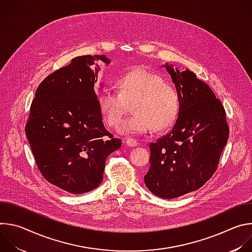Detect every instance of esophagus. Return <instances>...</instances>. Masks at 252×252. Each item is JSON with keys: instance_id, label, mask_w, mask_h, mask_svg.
I'll return each mask as SVG.
<instances>
[{"instance_id": "esophagus-1", "label": "esophagus", "mask_w": 252, "mask_h": 252, "mask_svg": "<svg viewBox=\"0 0 252 252\" xmlns=\"http://www.w3.org/2000/svg\"><path fill=\"white\" fill-rule=\"evenodd\" d=\"M126 143L127 147H130V148H134V147L138 146V142L133 138H126Z\"/></svg>"}]
</instances>
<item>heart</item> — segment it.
<instances>
[{"label":"heart","instance_id":"obj_1","mask_svg":"<svg viewBox=\"0 0 252 252\" xmlns=\"http://www.w3.org/2000/svg\"><path fill=\"white\" fill-rule=\"evenodd\" d=\"M119 91L103 90L98 97L100 112L111 126H116L127 111L128 102H134V115L126 119L119 131L124 134H143L168 128L175 122L181 101L177 91L147 67H137L122 76Z\"/></svg>","mask_w":252,"mask_h":252}]
</instances>
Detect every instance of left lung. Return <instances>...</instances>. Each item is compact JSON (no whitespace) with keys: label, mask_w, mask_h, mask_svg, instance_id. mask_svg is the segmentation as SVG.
Here are the masks:
<instances>
[{"label":"left lung","mask_w":252,"mask_h":252,"mask_svg":"<svg viewBox=\"0 0 252 252\" xmlns=\"http://www.w3.org/2000/svg\"><path fill=\"white\" fill-rule=\"evenodd\" d=\"M179 95L172 129L150 145L145 184L155 195L175 198L201 188L213 175L226 146L229 127L221 101L189 69L165 63Z\"/></svg>","instance_id":"obj_1"}]
</instances>
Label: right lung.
<instances>
[{
	"label": "right lung",
	"instance_id": "right-lung-1",
	"mask_svg": "<svg viewBox=\"0 0 252 252\" xmlns=\"http://www.w3.org/2000/svg\"><path fill=\"white\" fill-rule=\"evenodd\" d=\"M105 56H81L38 87L26 125L35 163L57 188L82 194L102 182L106 158L122 140L103 126L94 84Z\"/></svg>",
	"mask_w": 252,
	"mask_h": 252
}]
</instances>
